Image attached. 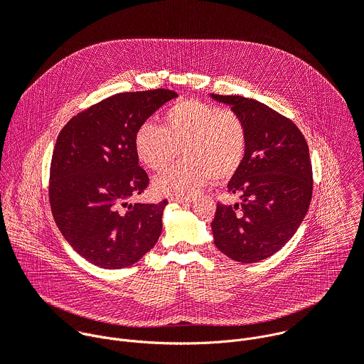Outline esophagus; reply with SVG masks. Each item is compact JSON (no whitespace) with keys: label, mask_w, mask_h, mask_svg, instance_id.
<instances>
[{"label":"esophagus","mask_w":364,"mask_h":364,"mask_svg":"<svg viewBox=\"0 0 364 364\" xmlns=\"http://www.w3.org/2000/svg\"><path fill=\"white\" fill-rule=\"evenodd\" d=\"M193 200H194L193 196H186V197H183V196H173V197H170V201H173V203H191Z\"/></svg>","instance_id":"obj_1"}]
</instances>
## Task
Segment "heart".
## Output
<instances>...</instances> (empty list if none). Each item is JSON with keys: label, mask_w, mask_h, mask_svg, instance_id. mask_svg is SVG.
I'll list each match as a JSON object with an SVG mask.
<instances>
[{"label": "heart", "mask_w": 364, "mask_h": 364, "mask_svg": "<svg viewBox=\"0 0 364 364\" xmlns=\"http://www.w3.org/2000/svg\"><path fill=\"white\" fill-rule=\"evenodd\" d=\"M180 149L184 160L154 180L159 193L188 196L212 178L225 183L245 160V121L232 109L188 99L177 102L166 112L163 127L146 121L136 129V155L152 171L166 170Z\"/></svg>", "instance_id": "1"}]
</instances>
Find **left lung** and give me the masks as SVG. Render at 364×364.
Wrapping results in <instances>:
<instances>
[{"mask_svg": "<svg viewBox=\"0 0 364 364\" xmlns=\"http://www.w3.org/2000/svg\"><path fill=\"white\" fill-rule=\"evenodd\" d=\"M212 97L232 107L247 129L242 167L228 184L240 203H218L215 245L242 264L277 253L302 223L313 197L308 144L298 127L272 108L237 95Z\"/></svg>", "mask_w": 364, "mask_h": 364, "instance_id": "left-lung-1", "label": "left lung"}]
</instances>
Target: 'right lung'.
I'll list each match as a JSON object with an SVG mask.
<instances>
[{"label":"right lung","instance_id":"right-lung-1","mask_svg":"<svg viewBox=\"0 0 364 364\" xmlns=\"http://www.w3.org/2000/svg\"><path fill=\"white\" fill-rule=\"evenodd\" d=\"M177 96L170 89L112 95L73 117L58 136L50 164L51 213L69 245L96 267H131L161 235L167 198L128 203L149 184L138 166L135 134Z\"/></svg>","mask_w":364,"mask_h":364}]
</instances>
